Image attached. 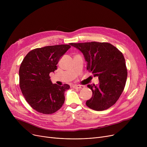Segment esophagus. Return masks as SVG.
Returning a JSON list of instances; mask_svg holds the SVG:
<instances>
[{
	"instance_id": "34e87169",
	"label": "esophagus",
	"mask_w": 147,
	"mask_h": 147,
	"mask_svg": "<svg viewBox=\"0 0 147 147\" xmlns=\"http://www.w3.org/2000/svg\"><path fill=\"white\" fill-rule=\"evenodd\" d=\"M73 88L75 89H83L84 88V86L83 85H77V84H75V85L73 86Z\"/></svg>"
}]
</instances>
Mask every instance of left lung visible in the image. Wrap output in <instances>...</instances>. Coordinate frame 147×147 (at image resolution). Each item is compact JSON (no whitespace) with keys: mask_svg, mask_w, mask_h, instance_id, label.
Listing matches in <instances>:
<instances>
[{"mask_svg":"<svg viewBox=\"0 0 147 147\" xmlns=\"http://www.w3.org/2000/svg\"><path fill=\"white\" fill-rule=\"evenodd\" d=\"M69 45L79 49L88 62L87 70L98 76L99 83L88 84L92 98L86 102L90 109L103 111L113 106L120 98L126 82L127 70L123 53L107 42H90Z\"/></svg>","mask_w":147,"mask_h":147,"instance_id":"1","label":"left lung"}]
</instances>
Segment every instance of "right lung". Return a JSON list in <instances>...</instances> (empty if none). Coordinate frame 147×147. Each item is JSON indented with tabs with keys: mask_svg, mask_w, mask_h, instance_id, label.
I'll list each match as a JSON object with an SVG mask.
<instances>
[{
	"mask_svg": "<svg viewBox=\"0 0 147 147\" xmlns=\"http://www.w3.org/2000/svg\"><path fill=\"white\" fill-rule=\"evenodd\" d=\"M69 45L48 46L30 51L19 69L20 88L26 101L34 110L51 114L64 103L67 84H52L49 73L57 69L60 58L70 48Z\"/></svg>",
	"mask_w": 147,
	"mask_h": 147,
	"instance_id": "1",
	"label": "right lung"
}]
</instances>
